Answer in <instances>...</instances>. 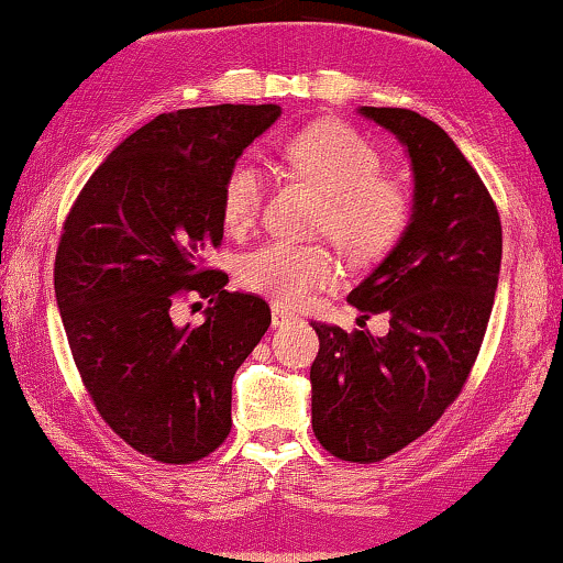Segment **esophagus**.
<instances>
[{
    "mask_svg": "<svg viewBox=\"0 0 563 563\" xmlns=\"http://www.w3.org/2000/svg\"><path fill=\"white\" fill-rule=\"evenodd\" d=\"M291 320H297V314L291 312V310H287V307H279V305L272 307V325L274 328H284Z\"/></svg>",
    "mask_w": 563,
    "mask_h": 563,
    "instance_id": "1",
    "label": "esophagus"
}]
</instances>
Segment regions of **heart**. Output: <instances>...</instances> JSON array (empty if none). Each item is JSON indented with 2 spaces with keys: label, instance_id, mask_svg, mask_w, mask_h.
<instances>
[{
  "label": "heart",
  "instance_id": "1",
  "mask_svg": "<svg viewBox=\"0 0 563 563\" xmlns=\"http://www.w3.org/2000/svg\"><path fill=\"white\" fill-rule=\"evenodd\" d=\"M284 161L302 179L328 191L320 230L356 258L389 251L410 222L412 199L402 184L382 176V156L364 135L343 122H314L284 143ZM266 172L238 158L222 181V220L241 235L258 220ZM338 261L320 245L272 241L245 253L238 266L243 287L284 307H302L338 279Z\"/></svg>",
  "mask_w": 563,
  "mask_h": 563
}]
</instances>
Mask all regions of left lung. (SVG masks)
I'll return each instance as SVG.
<instances>
[{
    "instance_id": "8db88e82",
    "label": "left lung",
    "mask_w": 563,
    "mask_h": 563,
    "mask_svg": "<svg viewBox=\"0 0 563 563\" xmlns=\"http://www.w3.org/2000/svg\"><path fill=\"white\" fill-rule=\"evenodd\" d=\"M412 172V212L379 266L349 295L389 333L312 322V430L343 461L374 464L433 428L459 397L495 305L503 225L479 174L443 128L399 107H358Z\"/></svg>"
}]
</instances>
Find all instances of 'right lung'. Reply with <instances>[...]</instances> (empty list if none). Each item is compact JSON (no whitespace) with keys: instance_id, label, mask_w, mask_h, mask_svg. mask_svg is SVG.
Listing matches in <instances>:
<instances>
[{"instance_id":"obj_1","label":"right lung","mask_w":563,"mask_h":563,"mask_svg":"<svg viewBox=\"0 0 563 563\" xmlns=\"http://www.w3.org/2000/svg\"><path fill=\"white\" fill-rule=\"evenodd\" d=\"M279 104L158 114L107 156L68 212L56 302L84 387L128 445L191 464L230 433L233 376L272 325L261 297L202 268L222 241V181L279 120ZM208 299L202 327H176L170 302Z\"/></svg>"}]
</instances>
